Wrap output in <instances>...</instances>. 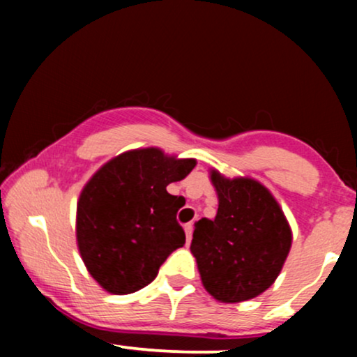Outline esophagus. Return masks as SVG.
<instances>
[{"label": "esophagus", "instance_id": "esophagus-1", "mask_svg": "<svg viewBox=\"0 0 357 357\" xmlns=\"http://www.w3.org/2000/svg\"><path fill=\"white\" fill-rule=\"evenodd\" d=\"M184 233H186V240H188V243H190L191 236H192V225L191 223L184 225Z\"/></svg>", "mask_w": 357, "mask_h": 357}]
</instances>
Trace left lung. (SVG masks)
I'll return each instance as SVG.
<instances>
[{
    "label": "left lung",
    "mask_w": 357,
    "mask_h": 357,
    "mask_svg": "<svg viewBox=\"0 0 357 357\" xmlns=\"http://www.w3.org/2000/svg\"><path fill=\"white\" fill-rule=\"evenodd\" d=\"M218 195L215 220L195 225L191 253L206 292L225 304L260 296L284 267L292 230L280 204L252 178L210 173Z\"/></svg>",
    "instance_id": "left-lung-1"
}]
</instances>
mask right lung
Instances as JSON below:
<instances>
[{"mask_svg":"<svg viewBox=\"0 0 357 357\" xmlns=\"http://www.w3.org/2000/svg\"><path fill=\"white\" fill-rule=\"evenodd\" d=\"M196 166L158 147L110 159L85 184L77 203V245L89 273L116 296L137 292L186 241L176 213L183 196L166 191Z\"/></svg>","mask_w":357,"mask_h":357,"instance_id":"obj_1","label":"right lung"}]
</instances>
